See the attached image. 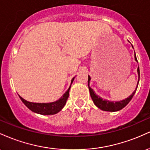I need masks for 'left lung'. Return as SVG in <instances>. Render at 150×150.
I'll return each instance as SVG.
<instances>
[{
	"label": "left lung",
	"mask_w": 150,
	"mask_h": 150,
	"mask_svg": "<svg viewBox=\"0 0 150 150\" xmlns=\"http://www.w3.org/2000/svg\"><path fill=\"white\" fill-rule=\"evenodd\" d=\"M135 60L137 62V58H136V56H135ZM137 73H138V78H139L138 82H137V85H138L139 80H140V69H139V67L138 68H137ZM90 80H91L90 77H89V75H88V87H89V93H90V96L93 100V102H94V104H95L98 108L105 111H119L120 109H122L123 108H124L125 106H126L129 102H130V100H131L132 97H133L134 94H135V93L136 92V89L137 88V85L135 90L132 92V94L129 97L126 98V99H123V100L122 101H115L114 102V101H110L106 100V99H103L102 98H101L100 97H99V96H97V94L94 93V91H93V89L89 87V83Z\"/></svg>",
	"instance_id": "obj_1"
}]
</instances>
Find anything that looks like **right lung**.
Masks as SVG:
<instances>
[{
    "label": "right lung",
    "mask_w": 150,
    "mask_h": 150,
    "mask_svg": "<svg viewBox=\"0 0 150 150\" xmlns=\"http://www.w3.org/2000/svg\"><path fill=\"white\" fill-rule=\"evenodd\" d=\"M74 78H75V77H73V78L72 79L71 85L72 83H73ZM71 85H70V87L68 88V90L65 92V94H63L58 100L54 101V102L33 103L26 101L25 99H24L23 98L20 97V96H19V97H20V99H21L22 102L25 104V106H27L29 109H30L31 111H33V112L42 115H53L59 112L62 108L64 107L65 104H66L67 99H68V97H69V91L70 87H71Z\"/></svg>",
    "instance_id": "right-lung-1"
}]
</instances>
